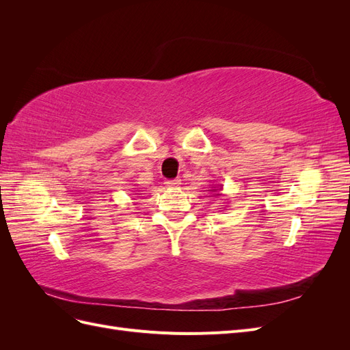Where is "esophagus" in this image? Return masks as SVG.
Masks as SVG:
<instances>
[{
	"label": "esophagus",
	"instance_id": "obj_1",
	"mask_svg": "<svg viewBox=\"0 0 350 350\" xmlns=\"http://www.w3.org/2000/svg\"><path fill=\"white\" fill-rule=\"evenodd\" d=\"M167 188H176L181 185V179H167V181L165 183Z\"/></svg>",
	"mask_w": 350,
	"mask_h": 350
}]
</instances>
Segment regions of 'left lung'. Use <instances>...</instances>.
<instances>
[{"instance_id":"1","label":"left lung","mask_w":350,"mask_h":350,"mask_svg":"<svg viewBox=\"0 0 350 350\" xmlns=\"http://www.w3.org/2000/svg\"><path fill=\"white\" fill-rule=\"evenodd\" d=\"M208 191H216V189H208ZM219 196V194H217Z\"/></svg>"}]
</instances>
